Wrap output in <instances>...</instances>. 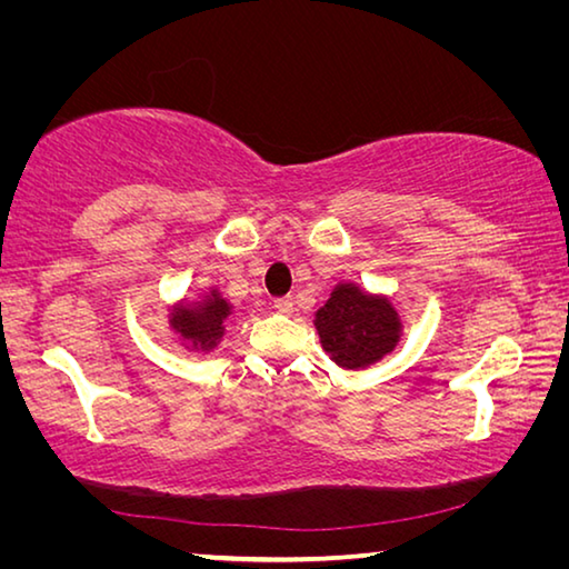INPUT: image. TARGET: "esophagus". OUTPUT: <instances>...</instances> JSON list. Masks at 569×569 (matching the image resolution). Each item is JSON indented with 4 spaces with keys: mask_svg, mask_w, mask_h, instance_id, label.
<instances>
[{
    "mask_svg": "<svg viewBox=\"0 0 569 569\" xmlns=\"http://www.w3.org/2000/svg\"><path fill=\"white\" fill-rule=\"evenodd\" d=\"M273 308L278 313H293V298H276L273 301Z\"/></svg>",
    "mask_w": 569,
    "mask_h": 569,
    "instance_id": "esophagus-1",
    "label": "esophagus"
}]
</instances>
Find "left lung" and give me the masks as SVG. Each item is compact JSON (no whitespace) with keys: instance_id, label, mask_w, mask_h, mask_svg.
Masks as SVG:
<instances>
[{"instance_id":"8db88e82","label":"left lung","mask_w":569,"mask_h":569,"mask_svg":"<svg viewBox=\"0 0 569 569\" xmlns=\"http://www.w3.org/2000/svg\"><path fill=\"white\" fill-rule=\"evenodd\" d=\"M323 351L349 371H361L387 359L397 349L403 323L389 296L369 293L351 281L333 286L313 319Z\"/></svg>"}]
</instances>
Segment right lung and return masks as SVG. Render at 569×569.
<instances>
[{"label":"right lung","instance_id":"add662e5","mask_svg":"<svg viewBox=\"0 0 569 569\" xmlns=\"http://www.w3.org/2000/svg\"><path fill=\"white\" fill-rule=\"evenodd\" d=\"M230 313H233V303L226 301L218 288H208L203 296H198V301L180 298L178 303H172L168 323L188 351L208 353L223 341Z\"/></svg>","mask_w":569,"mask_h":569}]
</instances>
